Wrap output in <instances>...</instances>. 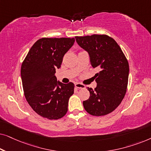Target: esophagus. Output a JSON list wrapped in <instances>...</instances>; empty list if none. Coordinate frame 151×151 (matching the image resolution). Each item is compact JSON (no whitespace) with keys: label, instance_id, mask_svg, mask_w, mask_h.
<instances>
[{"label":"esophagus","instance_id":"1","mask_svg":"<svg viewBox=\"0 0 151 151\" xmlns=\"http://www.w3.org/2000/svg\"><path fill=\"white\" fill-rule=\"evenodd\" d=\"M75 86H76V87L78 88H85V86H84V84H82L81 83H78H78L75 84Z\"/></svg>","mask_w":151,"mask_h":151}]
</instances>
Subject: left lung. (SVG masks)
<instances>
[{"label":"left lung","mask_w":151,"mask_h":151,"mask_svg":"<svg viewBox=\"0 0 151 151\" xmlns=\"http://www.w3.org/2000/svg\"><path fill=\"white\" fill-rule=\"evenodd\" d=\"M78 44L88 53L91 66L100 71L95 76L97 86L88 87L90 97L83 102L86 111L94 116L113 112L127 92L129 63L114 39L107 35L76 36Z\"/></svg>","instance_id":"8db88e82"}]
</instances>
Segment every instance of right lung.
<instances>
[{"label":"right lung","mask_w":151,"mask_h":151,"mask_svg":"<svg viewBox=\"0 0 151 151\" xmlns=\"http://www.w3.org/2000/svg\"><path fill=\"white\" fill-rule=\"evenodd\" d=\"M74 42V38L39 39L22 63L20 73L26 100L35 112L45 118L58 119L68 111L75 86L72 82H58L55 73Z\"/></svg>","instance_id":"add662e5"}]
</instances>
